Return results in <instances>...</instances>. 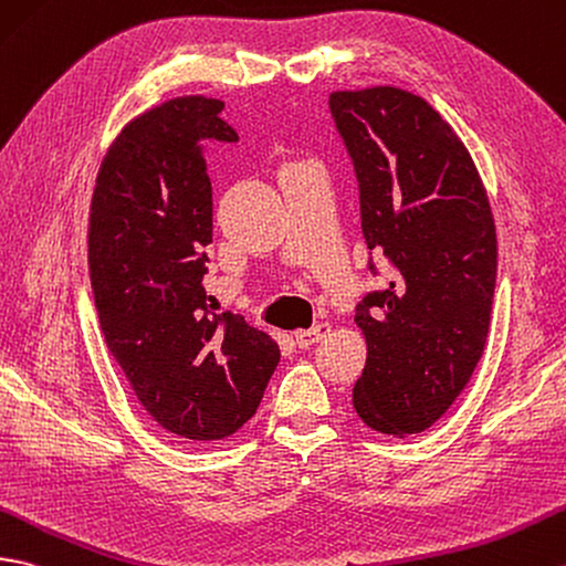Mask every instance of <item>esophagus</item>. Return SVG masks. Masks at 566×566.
I'll return each mask as SVG.
<instances>
[{
    "mask_svg": "<svg viewBox=\"0 0 566 566\" xmlns=\"http://www.w3.org/2000/svg\"><path fill=\"white\" fill-rule=\"evenodd\" d=\"M331 331H333L331 323H318V325L308 327V331H298V333L294 335V339H296V345H298L301 349H306V347H311V345H315V343H321L323 337L331 335Z\"/></svg>",
    "mask_w": 566,
    "mask_h": 566,
    "instance_id": "1",
    "label": "esophagus"
}]
</instances>
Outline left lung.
<instances>
[{"instance_id":"8db88e82","label":"left lung","mask_w":566,"mask_h":566,"mask_svg":"<svg viewBox=\"0 0 566 566\" xmlns=\"http://www.w3.org/2000/svg\"><path fill=\"white\" fill-rule=\"evenodd\" d=\"M359 180L369 251L392 265L354 323L366 339L352 392L359 419L405 439L461 396L488 343L496 229L465 144L422 98L398 86L331 94Z\"/></svg>"}]
</instances>
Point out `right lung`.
<instances>
[{
	"label": "right lung",
	"instance_id": "1",
	"mask_svg": "<svg viewBox=\"0 0 566 566\" xmlns=\"http://www.w3.org/2000/svg\"><path fill=\"white\" fill-rule=\"evenodd\" d=\"M223 101L176 96L133 117L105 151L88 214L101 331L139 405L180 443L229 439L258 410L280 345L212 313L202 277L212 182L200 144L239 142Z\"/></svg>",
	"mask_w": 566,
	"mask_h": 566
}]
</instances>
